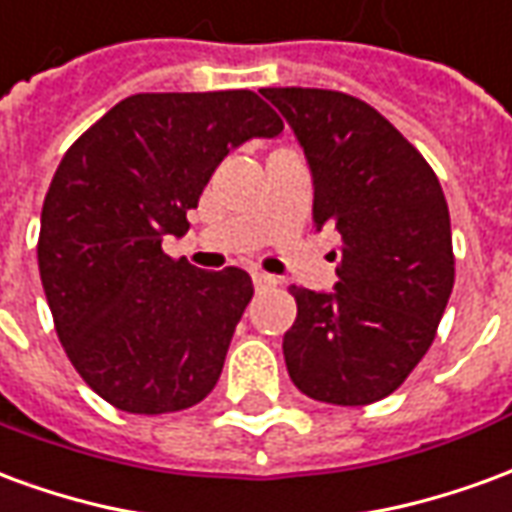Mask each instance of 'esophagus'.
I'll list each match as a JSON object with an SVG mask.
<instances>
[{
	"instance_id": "1",
	"label": "esophagus",
	"mask_w": 512,
	"mask_h": 512,
	"mask_svg": "<svg viewBox=\"0 0 512 512\" xmlns=\"http://www.w3.org/2000/svg\"><path fill=\"white\" fill-rule=\"evenodd\" d=\"M252 282H255L257 290H266L277 285V277H271V274H266V271H252Z\"/></svg>"
}]
</instances>
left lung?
I'll return each mask as SVG.
<instances>
[{"label": "left lung", "instance_id": "1", "mask_svg": "<svg viewBox=\"0 0 512 512\" xmlns=\"http://www.w3.org/2000/svg\"><path fill=\"white\" fill-rule=\"evenodd\" d=\"M310 161L315 227L343 235L334 293L290 288V381L334 406L392 395L428 354L455 282L450 211L436 172L381 112L315 87L260 90Z\"/></svg>", "mask_w": 512, "mask_h": 512}]
</instances>
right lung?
Wrapping results in <instances>:
<instances>
[{
	"label": "right lung",
	"mask_w": 512,
	"mask_h": 512,
	"mask_svg": "<svg viewBox=\"0 0 512 512\" xmlns=\"http://www.w3.org/2000/svg\"><path fill=\"white\" fill-rule=\"evenodd\" d=\"M279 131L252 90L139 93L62 156L40 213V282L65 354L106 403L167 414L216 386L252 277L200 271L161 238L189 230L186 211L233 147Z\"/></svg>",
	"instance_id": "1"
}]
</instances>
